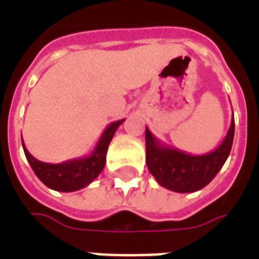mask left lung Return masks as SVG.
<instances>
[{
    "label": "left lung",
    "instance_id": "1",
    "mask_svg": "<svg viewBox=\"0 0 259 259\" xmlns=\"http://www.w3.org/2000/svg\"><path fill=\"white\" fill-rule=\"evenodd\" d=\"M234 137V118L228 135L213 151L191 155L162 144L146 127V161L148 170L159 185L176 193H193L204 189L226 162Z\"/></svg>",
    "mask_w": 259,
    "mask_h": 259
}]
</instances>
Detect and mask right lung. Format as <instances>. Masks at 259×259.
I'll return each mask as SVG.
<instances>
[{
	"mask_svg": "<svg viewBox=\"0 0 259 259\" xmlns=\"http://www.w3.org/2000/svg\"><path fill=\"white\" fill-rule=\"evenodd\" d=\"M123 120L124 119H120V120L108 124V127L104 130V133L100 137L93 152L85 157L74 158V159L65 161L62 163L41 162L27 151L23 139H22L23 151H25V155L30 163L33 172L47 187L57 191H64V193L80 190V189L90 185L91 182L102 172V169L105 166L108 146L112 140L116 129L123 123Z\"/></svg>",
	"mask_w": 259,
	"mask_h": 259,
	"instance_id": "right-lung-1",
	"label": "right lung"
}]
</instances>
